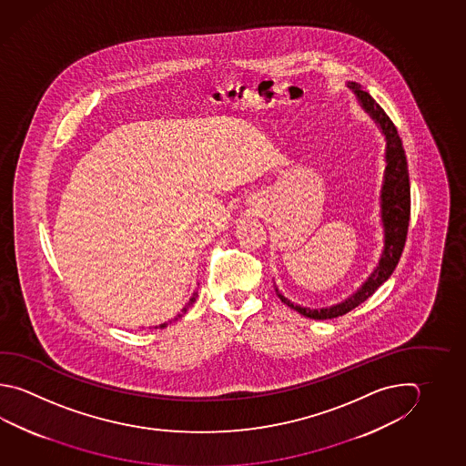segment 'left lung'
<instances>
[{"label": "left lung", "instance_id": "obj_1", "mask_svg": "<svg viewBox=\"0 0 466 466\" xmlns=\"http://www.w3.org/2000/svg\"><path fill=\"white\" fill-rule=\"evenodd\" d=\"M348 87L351 88L354 96L360 100V106L370 115V118L378 123L382 135L386 137V171H384V183L380 189V218L384 226V250L380 255V260L376 270L370 273L368 281L356 291L352 297L344 299L343 303H338L329 308L299 307L285 299L279 289V299L289 305L291 309L299 311L303 317L311 319H331V318L343 317L351 309L360 307L362 301L378 290L379 287L389 280L395 267L400 260V255L404 250L409 220H410V181H409V169H407V158H405L402 140L397 133L392 120L387 116L386 112L380 108L378 102L369 96L366 90L360 88L356 82H348Z\"/></svg>", "mask_w": 466, "mask_h": 466}]
</instances>
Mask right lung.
<instances>
[{"label":"right lung","instance_id":"right-lung-1","mask_svg":"<svg viewBox=\"0 0 466 466\" xmlns=\"http://www.w3.org/2000/svg\"><path fill=\"white\" fill-rule=\"evenodd\" d=\"M196 297H198V291H194L193 297L189 299V303H187V307H191V305H193L194 301H196ZM187 307H186L185 309H183V311H186V309H187ZM179 317H181V315H179ZM175 319H177V318H175ZM165 326H167V323L159 325V328H165ZM157 328H158V326H157Z\"/></svg>","mask_w":466,"mask_h":466}]
</instances>
